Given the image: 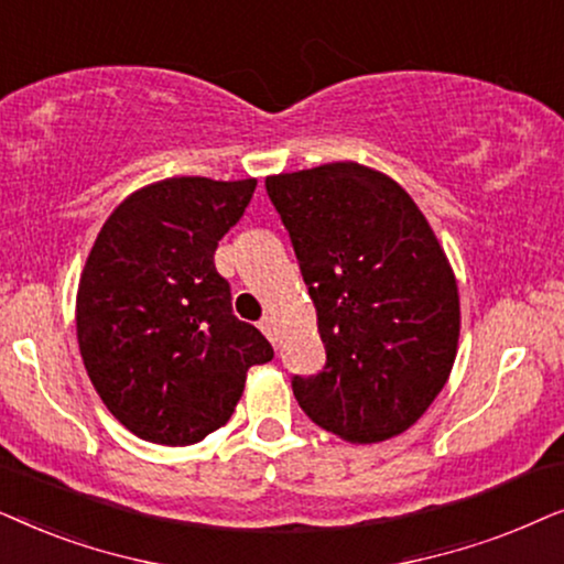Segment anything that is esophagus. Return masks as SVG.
<instances>
[{"label": "esophagus", "instance_id": "1", "mask_svg": "<svg viewBox=\"0 0 564 564\" xmlns=\"http://www.w3.org/2000/svg\"><path fill=\"white\" fill-rule=\"evenodd\" d=\"M260 329H262V335L268 337L270 343H278V329H275V317H262L260 319Z\"/></svg>", "mask_w": 564, "mask_h": 564}]
</instances>
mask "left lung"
Instances as JSON below:
<instances>
[{
	"label": "left lung",
	"instance_id": "obj_1",
	"mask_svg": "<svg viewBox=\"0 0 564 564\" xmlns=\"http://www.w3.org/2000/svg\"><path fill=\"white\" fill-rule=\"evenodd\" d=\"M317 310L327 364L294 377L312 423L348 444L415 425L459 348V286L444 247L400 183L358 162L265 177Z\"/></svg>",
	"mask_w": 564,
	"mask_h": 564
}]
</instances>
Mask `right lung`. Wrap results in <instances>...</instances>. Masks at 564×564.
Here are the masks:
<instances>
[{
    "mask_svg": "<svg viewBox=\"0 0 564 564\" xmlns=\"http://www.w3.org/2000/svg\"><path fill=\"white\" fill-rule=\"evenodd\" d=\"M258 180L167 177L133 191L102 224L77 289L87 377L118 423L160 446H191L227 425L247 371L273 358L231 314L216 273L219 239Z\"/></svg>",
    "mask_w": 564,
    "mask_h": 564,
    "instance_id": "right-lung-1",
    "label": "right lung"
}]
</instances>
